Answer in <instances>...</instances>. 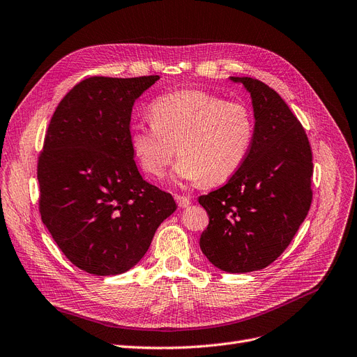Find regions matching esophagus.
Segmentation results:
<instances>
[{"instance_id": "obj_1", "label": "esophagus", "mask_w": 357, "mask_h": 357, "mask_svg": "<svg viewBox=\"0 0 357 357\" xmlns=\"http://www.w3.org/2000/svg\"><path fill=\"white\" fill-rule=\"evenodd\" d=\"M176 202H177V205H178L180 208H189V206L192 205V200H190V197H188V196L176 195Z\"/></svg>"}]
</instances>
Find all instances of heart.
Returning <instances> with one entry per match:
<instances>
[{
	"instance_id": "heart-1",
	"label": "heart",
	"mask_w": 357,
	"mask_h": 357,
	"mask_svg": "<svg viewBox=\"0 0 357 357\" xmlns=\"http://www.w3.org/2000/svg\"><path fill=\"white\" fill-rule=\"evenodd\" d=\"M149 125L135 123L129 142L144 172L161 177L176 151V177L208 185L232 177L251 149L256 121L240 100L203 90H180L157 97L149 106Z\"/></svg>"
}]
</instances>
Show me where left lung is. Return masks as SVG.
Returning <instances> with one entry per match:
<instances>
[{"mask_svg":"<svg viewBox=\"0 0 357 357\" xmlns=\"http://www.w3.org/2000/svg\"><path fill=\"white\" fill-rule=\"evenodd\" d=\"M251 94L256 135L225 185L199 197L209 215L200 250L218 268L248 273L273 263L307 218L312 189V151L305 129L267 84L231 77Z\"/></svg>","mask_w":357,"mask_h":357,"instance_id":"obj_1","label":"left lung"}]
</instances>
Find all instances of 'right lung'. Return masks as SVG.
<instances>
[{"mask_svg": "<svg viewBox=\"0 0 357 357\" xmlns=\"http://www.w3.org/2000/svg\"><path fill=\"white\" fill-rule=\"evenodd\" d=\"M157 79H82L61 100L46 130L39 212L65 257L90 275L133 267L177 209L172 195L142 178L129 142L135 100Z\"/></svg>", "mask_w": 357, "mask_h": 357, "instance_id": "1", "label": "right lung"}]
</instances>
